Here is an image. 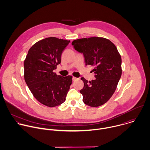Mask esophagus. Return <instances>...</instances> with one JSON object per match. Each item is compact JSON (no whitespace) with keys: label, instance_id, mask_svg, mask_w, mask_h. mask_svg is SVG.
<instances>
[{"label":"esophagus","instance_id":"esophagus-1","mask_svg":"<svg viewBox=\"0 0 150 150\" xmlns=\"http://www.w3.org/2000/svg\"><path fill=\"white\" fill-rule=\"evenodd\" d=\"M77 79H78V78H76V77H73V78H72V81H76Z\"/></svg>","mask_w":150,"mask_h":150}]
</instances>
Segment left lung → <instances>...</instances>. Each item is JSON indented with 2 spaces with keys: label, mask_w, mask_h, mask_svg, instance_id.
Listing matches in <instances>:
<instances>
[{
  "label": "left lung",
  "mask_w": 150,
  "mask_h": 150,
  "mask_svg": "<svg viewBox=\"0 0 150 150\" xmlns=\"http://www.w3.org/2000/svg\"><path fill=\"white\" fill-rule=\"evenodd\" d=\"M72 45L83 54L86 65L95 67L96 79L88 82L81 78L83 103L91 107L103 105L115 93L122 75V58L116 47L109 40L98 37L77 39Z\"/></svg>",
  "instance_id": "8db88e82"
}]
</instances>
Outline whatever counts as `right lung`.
<instances>
[{
  "label": "right lung",
  "mask_w": 150,
  "mask_h": 150,
  "mask_svg": "<svg viewBox=\"0 0 150 150\" xmlns=\"http://www.w3.org/2000/svg\"><path fill=\"white\" fill-rule=\"evenodd\" d=\"M70 41L48 37L35 43L24 62V80L34 97L48 107L64 103L72 76L57 75L53 71L61 63V55Z\"/></svg>",
  "instance_id": "obj_1"
}]
</instances>
